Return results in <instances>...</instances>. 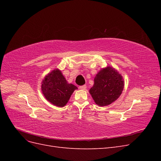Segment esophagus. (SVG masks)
<instances>
[{
	"label": "esophagus",
	"instance_id": "34e87169",
	"mask_svg": "<svg viewBox=\"0 0 161 161\" xmlns=\"http://www.w3.org/2000/svg\"><path fill=\"white\" fill-rule=\"evenodd\" d=\"M79 88L81 89V90H85L86 89V85H82V86H80Z\"/></svg>",
	"mask_w": 161,
	"mask_h": 161
}]
</instances>
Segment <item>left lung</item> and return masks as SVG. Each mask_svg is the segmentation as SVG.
Returning a JSON list of instances; mask_svg holds the SVG:
<instances>
[{"label": "left lung", "mask_w": 161, "mask_h": 161, "mask_svg": "<svg viewBox=\"0 0 161 161\" xmlns=\"http://www.w3.org/2000/svg\"><path fill=\"white\" fill-rule=\"evenodd\" d=\"M123 78L110 66L102 69L94 79V85L89 90L95 103L101 107L113 103L122 92Z\"/></svg>", "instance_id": "8db88e82"}]
</instances>
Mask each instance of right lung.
Masks as SVG:
<instances>
[{"label": "right lung", "instance_id": "add662e5", "mask_svg": "<svg viewBox=\"0 0 161 161\" xmlns=\"http://www.w3.org/2000/svg\"><path fill=\"white\" fill-rule=\"evenodd\" d=\"M75 89L77 87L68 83L58 69L48 74L42 84V91L46 99L58 107H64Z\"/></svg>", "mask_w": 161, "mask_h": 161}]
</instances>
